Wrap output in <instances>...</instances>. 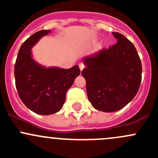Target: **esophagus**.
I'll list each match as a JSON object with an SVG mask.
<instances>
[{
  "instance_id": "obj_1",
  "label": "esophagus",
  "mask_w": 158,
  "mask_h": 158,
  "mask_svg": "<svg viewBox=\"0 0 158 158\" xmlns=\"http://www.w3.org/2000/svg\"><path fill=\"white\" fill-rule=\"evenodd\" d=\"M79 69H80L81 71L85 68V65H84L83 63H79Z\"/></svg>"
}]
</instances>
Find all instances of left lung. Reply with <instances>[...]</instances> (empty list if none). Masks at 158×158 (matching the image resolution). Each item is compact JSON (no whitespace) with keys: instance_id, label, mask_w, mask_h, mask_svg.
<instances>
[{"instance_id":"obj_1","label":"left lung","mask_w":158,"mask_h":158,"mask_svg":"<svg viewBox=\"0 0 158 158\" xmlns=\"http://www.w3.org/2000/svg\"><path fill=\"white\" fill-rule=\"evenodd\" d=\"M117 44L84 58L82 75L89 102L95 109L111 112L128 105L141 82V59L134 44L123 34L112 33Z\"/></svg>"}]
</instances>
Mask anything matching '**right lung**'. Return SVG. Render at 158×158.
<instances>
[{"mask_svg":"<svg viewBox=\"0 0 158 158\" xmlns=\"http://www.w3.org/2000/svg\"><path fill=\"white\" fill-rule=\"evenodd\" d=\"M50 30L33 33L23 42L18 52L15 66V85L23 104L40 114H53L63 108L66 93L80 74L79 66L68 69L46 68L38 65L31 57L33 46Z\"/></svg>","mask_w":158,"mask_h":158,"instance_id":"right-lung-1","label":"right lung"}]
</instances>
